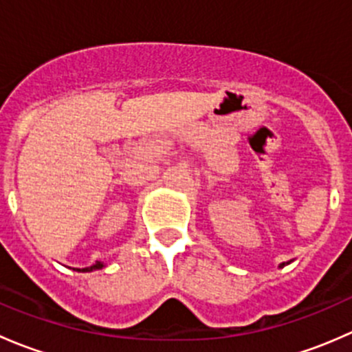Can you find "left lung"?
Instances as JSON below:
<instances>
[{
  "mask_svg": "<svg viewBox=\"0 0 352 352\" xmlns=\"http://www.w3.org/2000/svg\"><path fill=\"white\" fill-rule=\"evenodd\" d=\"M291 262V261H289ZM289 262H283V264L281 265H279V267H285V265H287V264H289Z\"/></svg>",
  "mask_w": 352,
  "mask_h": 352,
  "instance_id": "obj_1",
  "label": "left lung"
}]
</instances>
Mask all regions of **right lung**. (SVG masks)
Returning a JSON list of instances; mask_svg holds the SVG:
<instances>
[{
    "label": "right lung",
    "mask_w": 352,
    "mask_h": 352,
    "mask_svg": "<svg viewBox=\"0 0 352 352\" xmlns=\"http://www.w3.org/2000/svg\"><path fill=\"white\" fill-rule=\"evenodd\" d=\"M102 267H104V264H102V262H95V264L90 265V267L78 269V272H91V271H97V269H102Z\"/></svg>",
    "instance_id": "obj_1"
}]
</instances>
